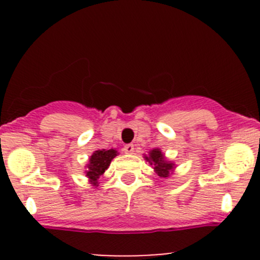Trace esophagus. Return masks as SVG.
<instances>
[{
	"label": "esophagus",
	"mask_w": 260,
	"mask_h": 260,
	"mask_svg": "<svg viewBox=\"0 0 260 260\" xmlns=\"http://www.w3.org/2000/svg\"><path fill=\"white\" fill-rule=\"evenodd\" d=\"M123 151L126 154H133L134 151V145L133 144H126L123 147Z\"/></svg>",
	"instance_id": "obj_1"
}]
</instances>
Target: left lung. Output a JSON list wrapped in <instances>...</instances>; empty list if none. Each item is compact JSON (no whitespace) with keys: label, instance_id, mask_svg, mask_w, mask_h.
Returning a JSON list of instances; mask_svg holds the SVG:
<instances>
[{"label":"left lung","instance_id":"1","mask_svg":"<svg viewBox=\"0 0 260 260\" xmlns=\"http://www.w3.org/2000/svg\"><path fill=\"white\" fill-rule=\"evenodd\" d=\"M145 160H148L150 165L154 166L155 172L160 177H169L175 169V164L172 161L166 160L165 155L160 149H153L149 151V156H145Z\"/></svg>","mask_w":260,"mask_h":260}]
</instances>
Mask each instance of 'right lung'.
I'll use <instances>...</instances> for the list:
<instances>
[{
  "mask_svg": "<svg viewBox=\"0 0 260 260\" xmlns=\"http://www.w3.org/2000/svg\"><path fill=\"white\" fill-rule=\"evenodd\" d=\"M117 150L115 149H101V150H96L92 153V155L89 159V162L86 164V171L85 176L89 178V182L94 186H98V180L100 178L101 175H104L105 170L110 166L112 159L117 156Z\"/></svg>",
  "mask_w": 260,
  "mask_h": 260,
  "instance_id": "1",
  "label": "right lung"
}]
</instances>
